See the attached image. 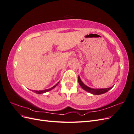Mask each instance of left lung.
Returning <instances> with one entry per match:
<instances>
[{"label":"left lung","mask_w":134,"mask_h":134,"mask_svg":"<svg viewBox=\"0 0 134 134\" xmlns=\"http://www.w3.org/2000/svg\"><path fill=\"white\" fill-rule=\"evenodd\" d=\"M78 82L79 84H80V86H81L83 90L85 91H86L87 92L91 93L93 94H95V95H99V94H103V93H106L108 92L109 90H110L111 89H112V87L110 88H104V89H93L91 88L90 87H87L86 85H85L81 80L79 75L78 76Z\"/></svg>","instance_id":"8db88e82"}]
</instances>
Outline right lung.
I'll return each instance as SVG.
<instances>
[{
    "label": "right lung",
    "instance_id": "add662e5",
    "mask_svg": "<svg viewBox=\"0 0 134 134\" xmlns=\"http://www.w3.org/2000/svg\"><path fill=\"white\" fill-rule=\"evenodd\" d=\"M58 83H57L56 85H55L54 87H52V88H51L50 89H47V90H43V91H34V92L35 93H37V94H42V93H45V92H48V91H51V90H52V89H54L56 86H57V85L58 84Z\"/></svg>",
    "mask_w": 134,
    "mask_h": 134
}]
</instances>
